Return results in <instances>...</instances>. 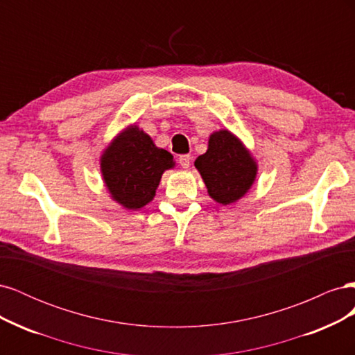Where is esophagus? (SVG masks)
<instances>
[{
	"mask_svg": "<svg viewBox=\"0 0 355 355\" xmlns=\"http://www.w3.org/2000/svg\"><path fill=\"white\" fill-rule=\"evenodd\" d=\"M179 163L184 168H188L191 164V155H179Z\"/></svg>",
	"mask_w": 355,
	"mask_h": 355,
	"instance_id": "34e87169",
	"label": "esophagus"
}]
</instances>
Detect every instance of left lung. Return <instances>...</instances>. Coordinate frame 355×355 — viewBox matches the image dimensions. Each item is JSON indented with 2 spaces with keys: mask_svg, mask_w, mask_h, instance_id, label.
Wrapping results in <instances>:
<instances>
[{
  "mask_svg": "<svg viewBox=\"0 0 355 355\" xmlns=\"http://www.w3.org/2000/svg\"><path fill=\"white\" fill-rule=\"evenodd\" d=\"M211 198L230 204L241 198L253 184L256 164L241 142L228 130L213 133L207 153L196 159Z\"/></svg>",
  "mask_w": 355,
  "mask_h": 355,
  "instance_id": "1",
  "label": "left lung"
}]
</instances>
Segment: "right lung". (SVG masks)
I'll return each instance as SVG.
<instances>
[{
  "instance_id": "right-lung-1",
  "label": "right lung",
  "mask_w": 355,
  "mask_h": 355,
  "mask_svg": "<svg viewBox=\"0 0 355 355\" xmlns=\"http://www.w3.org/2000/svg\"><path fill=\"white\" fill-rule=\"evenodd\" d=\"M171 166L173 155L137 127L127 128L102 157L105 184L125 209H141L151 201L161 175Z\"/></svg>"
}]
</instances>
